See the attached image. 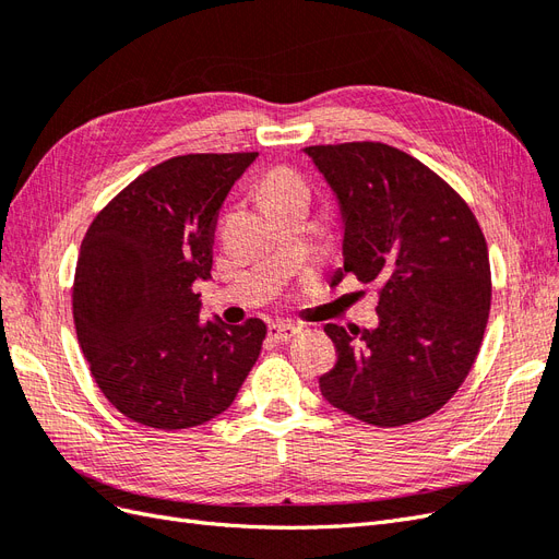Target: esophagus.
Returning a JSON list of instances; mask_svg holds the SVG:
<instances>
[{
    "label": "esophagus",
    "mask_w": 559,
    "mask_h": 559,
    "mask_svg": "<svg viewBox=\"0 0 559 559\" xmlns=\"http://www.w3.org/2000/svg\"><path fill=\"white\" fill-rule=\"evenodd\" d=\"M298 331L300 329L294 324H270L267 335H270V341H275V343H289Z\"/></svg>",
    "instance_id": "1"
}]
</instances>
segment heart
Wrapping results in <instances>:
<instances>
[{
	"label": "heart",
	"instance_id": "b5f03b06",
	"mask_svg": "<svg viewBox=\"0 0 559 559\" xmlns=\"http://www.w3.org/2000/svg\"><path fill=\"white\" fill-rule=\"evenodd\" d=\"M261 193L267 202H277L300 193L308 195V189H306V181L300 179V175L289 170V167H277V170H273L263 179Z\"/></svg>",
	"mask_w": 559,
	"mask_h": 559
}]
</instances>
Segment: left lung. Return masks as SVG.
<instances>
[{"label": "left lung", "mask_w": 559, "mask_h": 559, "mask_svg": "<svg viewBox=\"0 0 559 559\" xmlns=\"http://www.w3.org/2000/svg\"><path fill=\"white\" fill-rule=\"evenodd\" d=\"M341 205L347 273L380 286L376 329L326 324L337 361L319 378L333 408L401 427L441 411L485 335L492 275L485 235L462 195L382 142L302 148Z\"/></svg>", "instance_id": "left-lung-1"}]
</instances>
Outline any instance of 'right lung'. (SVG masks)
<instances>
[{"label":"right lung","mask_w":559,"mask_h":559,"mask_svg":"<svg viewBox=\"0 0 559 559\" xmlns=\"http://www.w3.org/2000/svg\"><path fill=\"white\" fill-rule=\"evenodd\" d=\"M189 154L151 167L99 212L81 242L72 308L83 357L128 419L177 431L238 396L267 333L200 319L195 280L212 277L218 210L257 160Z\"/></svg>","instance_id":"1"}]
</instances>
